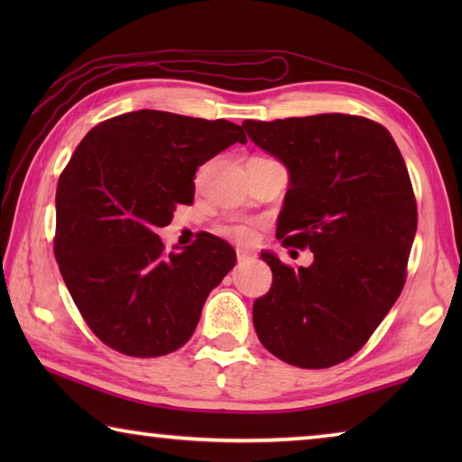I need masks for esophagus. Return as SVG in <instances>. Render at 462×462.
<instances>
[{
  "label": "esophagus",
  "mask_w": 462,
  "mask_h": 462,
  "mask_svg": "<svg viewBox=\"0 0 462 462\" xmlns=\"http://www.w3.org/2000/svg\"><path fill=\"white\" fill-rule=\"evenodd\" d=\"M236 256H238V263H245L246 259H250V256H253V250L238 248V250H236Z\"/></svg>",
  "instance_id": "1"
}]
</instances>
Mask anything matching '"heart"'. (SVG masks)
Returning <instances> with one entry per match:
<instances>
[{"label":"heart","mask_w":462,"mask_h":462,"mask_svg":"<svg viewBox=\"0 0 462 462\" xmlns=\"http://www.w3.org/2000/svg\"><path fill=\"white\" fill-rule=\"evenodd\" d=\"M220 232L224 234V236L236 238V240H248L250 238V230L246 228V226H238V224L224 226V228H220Z\"/></svg>","instance_id":"b5f03b06"}]
</instances>
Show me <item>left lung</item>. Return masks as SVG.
<instances>
[{
    "mask_svg": "<svg viewBox=\"0 0 462 462\" xmlns=\"http://www.w3.org/2000/svg\"><path fill=\"white\" fill-rule=\"evenodd\" d=\"M242 126L289 173L277 238L314 253L295 271L263 250L273 285L253 306L256 336L293 366H334L361 350L405 283L418 209L403 156L387 128L361 116Z\"/></svg>",
    "mask_w": 462,
    "mask_h": 462,
    "instance_id": "1",
    "label": "left lung"
}]
</instances>
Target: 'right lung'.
Wrapping results in <instances>:
<instances>
[{
  "label": "right lung",
  "mask_w": 462,
  "mask_h": 462,
  "mask_svg": "<svg viewBox=\"0 0 462 462\" xmlns=\"http://www.w3.org/2000/svg\"><path fill=\"white\" fill-rule=\"evenodd\" d=\"M234 143L238 124L138 109L97 124L57 187L62 281L97 338L128 356L181 348L209 291L236 263L228 242L203 234L165 253L156 230L189 206L195 171Z\"/></svg>",
  "instance_id": "add662e5"
}]
</instances>
